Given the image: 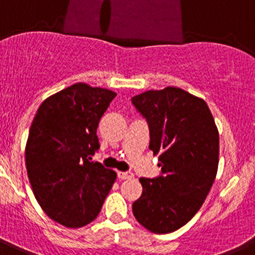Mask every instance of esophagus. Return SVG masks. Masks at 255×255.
<instances>
[{
    "label": "esophagus",
    "instance_id": "obj_1",
    "mask_svg": "<svg viewBox=\"0 0 255 255\" xmlns=\"http://www.w3.org/2000/svg\"><path fill=\"white\" fill-rule=\"evenodd\" d=\"M117 176L121 180H128L134 177V173L129 172V171H117Z\"/></svg>",
    "mask_w": 255,
    "mask_h": 255
}]
</instances>
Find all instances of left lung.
Instances as JSON below:
<instances>
[{
    "label": "left lung",
    "instance_id": "1",
    "mask_svg": "<svg viewBox=\"0 0 255 255\" xmlns=\"http://www.w3.org/2000/svg\"><path fill=\"white\" fill-rule=\"evenodd\" d=\"M149 126V149L159 154L161 175L141 177L143 193L132 203L140 225L168 234L186 225L200 209L216 179L220 136L202 98L176 87L131 98Z\"/></svg>",
    "mask_w": 255,
    "mask_h": 255
}]
</instances>
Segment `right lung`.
Wrapping results in <instances>:
<instances>
[{
  "mask_svg": "<svg viewBox=\"0 0 255 255\" xmlns=\"http://www.w3.org/2000/svg\"><path fill=\"white\" fill-rule=\"evenodd\" d=\"M116 93L76 83L48 97L35 114L25 147L31 189L46 215L76 229L101 212L116 172L92 155L100 148L97 128Z\"/></svg>",
  "mask_w": 255,
  "mask_h": 255,
  "instance_id": "add662e5",
  "label": "right lung"
}]
</instances>
